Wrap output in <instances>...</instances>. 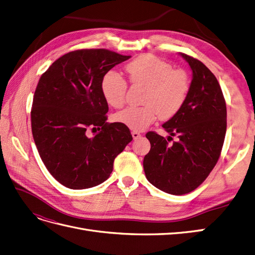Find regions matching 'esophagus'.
<instances>
[{"label":"esophagus","instance_id":"34e87169","mask_svg":"<svg viewBox=\"0 0 255 255\" xmlns=\"http://www.w3.org/2000/svg\"><path fill=\"white\" fill-rule=\"evenodd\" d=\"M132 136L134 138V140H136V139H139V138L141 137V134L139 132H136V130H133Z\"/></svg>","mask_w":255,"mask_h":255}]
</instances>
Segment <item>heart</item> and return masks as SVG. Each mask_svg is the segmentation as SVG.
I'll return each mask as SVG.
<instances>
[{"label": "heart", "instance_id": "b5f03b06", "mask_svg": "<svg viewBox=\"0 0 255 255\" xmlns=\"http://www.w3.org/2000/svg\"><path fill=\"white\" fill-rule=\"evenodd\" d=\"M128 80L145 88L141 107H128L115 115V120L133 130H142L158 116L172 118L181 110L189 90L188 75L181 69L153 55H141L126 66ZM128 85L121 75L109 72L101 83L102 95L110 106L120 109L126 102Z\"/></svg>", "mask_w": 255, "mask_h": 255}]
</instances>
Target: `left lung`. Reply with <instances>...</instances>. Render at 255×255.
Wrapping results in <instances>:
<instances>
[{"mask_svg":"<svg viewBox=\"0 0 255 255\" xmlns=\"http://www.w3.org/2000/svg\"><path fill=\"white\" fill-rule=\"evenodd\" d=\"M180 55L192 80L181 110L161 126L177 140L169 144L163 136L146 133L151 149L143 158L146 179L170 195L188 194L203 183L218 161L227 130L226 101L216 76L200 60Z\"/></svg>","mask_w":255,"mask_h":255,"instance_id":"1","label":"left lung"}]
</instances>
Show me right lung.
Returning a JSON list of instances; mask_svg holds the SVG:
<instances>
[{"mask_svg":"<svg viewBox=\"0 0 255 255\" xmlns=\"http://www.w3.org/2000/svg\"><path fill=\"white\" fill-rule=\"evenodd\" d=\"M130 56L105 49L78 50L59 57L38 82L30 113L39 155L54 179L86 189L109 179L114 160L133 137L122 123H107L101 91L104 75ZM100 132L89 137V128Z\"/></svg>","mask_w":255,"mask_h":255,"instance_id":"obj_1","label":"right lung"}]
</instances>
